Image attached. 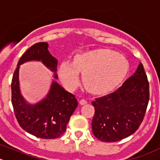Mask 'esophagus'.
<instances>
[{"label":"esophagus","instance_id":"34e87169","mask_svg":"<svg viewBox=\"0 0 160 160\" xmlns=\"http://www.w3.org/2000/svg\"><path fill=\"white\" fill-rule=\"evenodd\" d=\"M88 102L85 99H81V100H80V105H85V104H87Z\"/></svg>","mask_w":160,"mask_h":160}]
</instances>
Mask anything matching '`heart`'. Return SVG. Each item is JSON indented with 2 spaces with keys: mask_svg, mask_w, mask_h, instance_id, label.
<instances>
[{
  "mask_svg": "<svg viewBox=\"0 0 160 160\" xmlns=\"http://www.w3.org/2000/svg\"><path fill=\"white\" fill-rule=\"evenodd\" d=\"M128 70L129 63L122 53L108 49H97L77 53L69 64L62 62L58 73L68 90L72 91L78 86V74H82L84 88L91 94L102 95L120 85Z\"/></svg>",
  "mask_w": 160,
  "mask_h": 160,
  "instance_id": "obj_1",
  "label": "heart"
}]
</instances>
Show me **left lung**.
I'll return each mask as SVG.
<instances>
[{
  "mask_svg": "<svg viewBox=\"0 0 160 160\" xmlns=\"http://www.w3.org/2000/svg\"><path fill=\"white\" fill-rule=\"evenodd\" d=\"M148 100V81L140 63L133 75L117 91L92 102L95 137L103 142H116L132 135L144 119Z\"/></svg>",
  "mask_w": 160,
  "mask_h": 160,
  "instance_id": "left-lung-1",
  "label": "left lung"
}]
</instances>
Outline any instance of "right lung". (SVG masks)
I'll return each mask as SVG.
<instances>
[{"label":"right lung","mask_w":160,"mask_h":160,"mask_svg":"<svg viewBox=\"0 0 160 160\" xmlns=\"http://www.w3.org/2000/svg\"><path fill=\"white\" fill-rule=\"evenodd\" d=\"M47 42H38L31 46L20 58L12 80V103L19 125L31 135L43 139L61 137L66 130L70 117L78 105L74 95L65 91L53 80L46 96L36 103L31 104L20 92L19 67L31 61L41 62L58 79V60L48 50Z\"/></svg>","instance_id":"add662e5"}]
</instances>
